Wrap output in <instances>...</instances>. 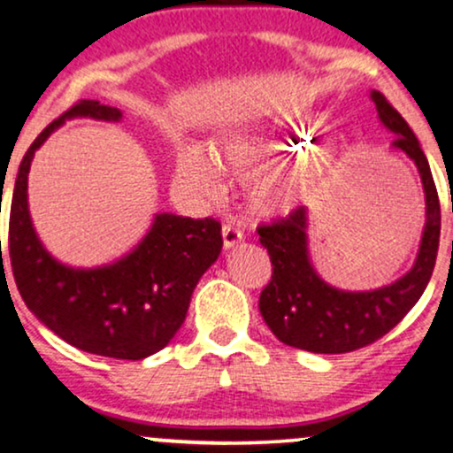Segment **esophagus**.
Instances as JSON below:
<instances>
[{"instance_id": "esophagus-1", "label": "esophagus", "mask_w": 453, "mask_h": 453, "mask_svg": "<svg viewBox=\"0 0 453 453\" xmlns=\"http://www.w3.org/2000/svg\"><path fill=\"white\" fill-rule=\"evenodd\" d=\"M221 234H223V247H226V249H234L238 242L242 241V230H241V227L232 226V223L223 226Z\"/></svg>"}]
</instances>
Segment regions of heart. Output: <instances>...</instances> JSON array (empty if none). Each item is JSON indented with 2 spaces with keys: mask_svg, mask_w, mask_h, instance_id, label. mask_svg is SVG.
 <instances>
[{
  "mask_svg": "<svg viewBox=\"0 0 453 453\" xmlns=\"http://www.w3.org/2000/svg\"><path fill=\"white\" fill-rule=\"evenodd\" d=\"M317 129H289V132H283L280 136L273 138L266 147H262L264 155L273 161H283V164H304L309 161L311 155H313V136ZM324 161V159H321ZM321 164L315 161V164L306 165V168L300 170L298 174H294L292 179L285 180L277 191V202L283 206L294 204L303 197L306 191L311 189L315 183V176L319 173ZM179 176L185 180V183L197 187L200 191H204L206 196H215L217 189H219V183H217L215 170L206 164L204 159L197 153H183L179 161Z\"/></svg>",
  "mask_w": 453,
  "mask_h": 453,
  "instance_id": "1",
  "label": "heart"
}]
</instances>
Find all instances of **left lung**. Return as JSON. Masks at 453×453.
I'll use <instances>...</instances> for the list:
<instances>
[{
  "mask_svg": "<svg viewBox=\"0 0 453 453\" xmlns=\"http://www.w3.org/2000/svg\"><path fill=\"white\" fill-rule=\"evenodd\" d=\"M379 119L394 134V149L418 165L426 194V226L418 259L404 277L371 292H342L315 273L309 257L306 209L298 206L257 227L268 249L273 277L259 296V313L285 345L313 353H349L388 334L422 298L433 277L441 236V204L436 185L418 138L400 112L379 91L371 93Z\"/></svg>",
  "mask_w": 453,
  "mask_h": 453,
  "instance_id": "8db88e82",
  "label": "left lung"
}]
</instances>
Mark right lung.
Masks as SVG:
<instances>
[{"label": "right lung", "mask_w": 453, "mask_h": 453, "mask_svg": "<svg viewBox=\"0 0 453 453\" xmlns=\"http://www.w3.org/2000/svg\"><path fill=\"white\" fill-rule=\"evenodd\" d=\"M72 117L119 121L121 111L96 100L76 102L25 153L10 204L8 256L14 280L31 313L72 347L117 360H142L164 349L183 326L197 280L221 253V223L161 212L142 242L111 266L81 270L57 262L31 226L27 174L35 150Z\"/></svg>", "instance_id": "add662e5"}]
</instances>
